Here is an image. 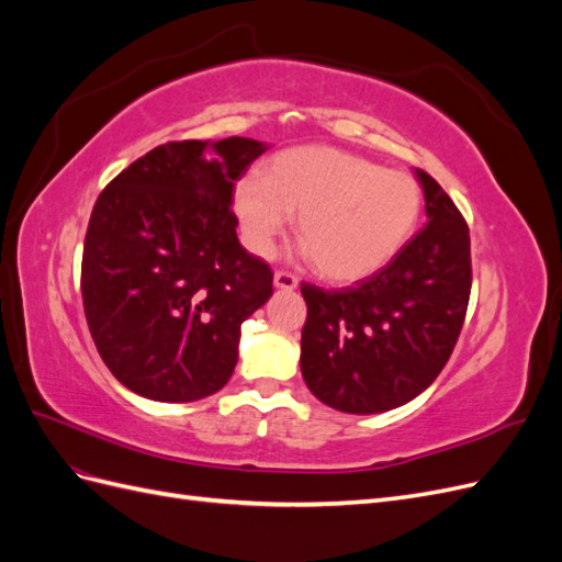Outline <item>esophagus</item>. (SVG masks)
Instances as JSON below:
<instances>
[{
    "label": "esophagus",
    "instance_id": "obj_1",
    "mask_svg": "<svg viewBox=\"0 0 562 562\" xmlns=\"http://www.w3.org/2000/svg\"><path fill=\"white\" fill-rule=\"evenodd\" d=\"M274 285L279 288V291H295V288H297V277L288 274V271H277V274H274Z\"/></svg>",
    "mask_w": 562,
    "mask_h": 562
}]
</instances>
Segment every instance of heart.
Returning a JSON list of instances; mask_svg holds the SVG:
<instances>
[{"label":"heart","mask_w":562,"mask_h":562,"mask_svg":"<svg viewBox=\"0 0 562 562\" xmlns=\"http://www.w3.org/2000/svg\"><path fill=\"white\" fill-rule=\"evenodd\" d=\"M422 211L415 178L333 147H293L271 159L262 180L234 187L246 248L267 258L297 215L302 252L328 281H359L389 265Z\"/></svg>","instance_id":"1"}]
</instances>
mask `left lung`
I'll list each match as a JSON object with an SVG mask.
<instances>
[{
	"instance_id": "1",
	"label": "left lung",
	"mask_w": 562,
	"mask_h": 562,
	"mask_svg": "<svg viewBox=\"0 0 562 562\" xmlns=\"http://www.w3.org/2000/svg\"><path fill=\"white\" fill-rule=\"evenodd\" d=\"M427 225L375 274L342 291L302 283L307 323L300 368L339 413L394 411L448 363L471 293L469 227L429 173L415 171Z\"/></svg>"
}]
</instances>
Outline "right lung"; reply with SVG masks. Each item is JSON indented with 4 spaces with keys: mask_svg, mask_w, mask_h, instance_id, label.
I'll use <instances>...</instances> for the list:
<instances>
[{
    "mask_svg": "<svg viewBox=\"0 0 562 562\" xmlns=\"http://www.w3.org/2000/svg\"><path fill=\"white\" fill-rule=\"evenodd\" d=\"M267 149L239 135L166 143L98 196L83 312L100 359L133 394L190 403L229 382L241 323L274 291L232 213L234 182Z\"/></svg>",
    "mask_w": 562,
    "mask_h": 562,
    "instance_id": "right-lung-1",
    "label": "right lung"
}]
</instances>
